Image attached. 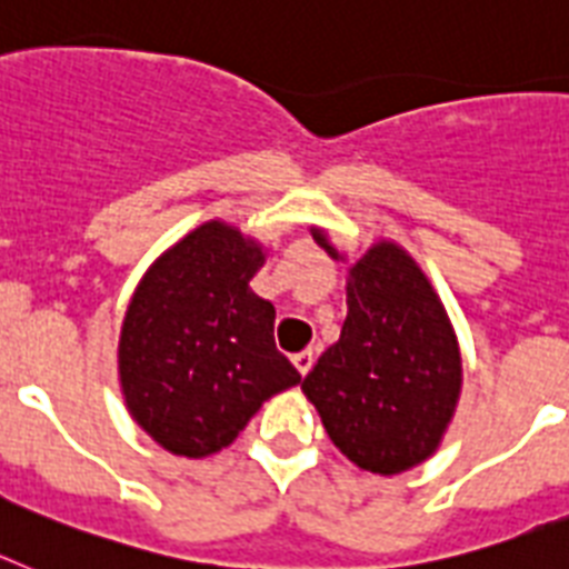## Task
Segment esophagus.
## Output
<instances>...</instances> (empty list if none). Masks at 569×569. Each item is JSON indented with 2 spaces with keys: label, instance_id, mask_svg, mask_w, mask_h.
<instances>
[{
  "label": "esophagus",
  "instance_id": "34e87169",
  "mask_svg": "<svg viewBox=\"0 0 569 569\" xmlns=\"http://www.w3.org/2000/svg\"><path fill=\"white\" fill-rule=\"evenodd\" d=\"M291 363H295V367H298V372H300V375H306V372H309V369H312V363H315V352H312V349H303V352L291 355Z\"/></svg>",
  "mask_w": 569,
  "mask_h": 569
}]
</instances>
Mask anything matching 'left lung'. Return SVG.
Masks as SVG:
<instances>
[{
  "label": "left lung",
  "mask_w": 569,
  "mask_h": 569,
  "mask_svg": "<svg viewBox=\"0 0 569 569\" xmlns=\"http://www.w3.org/2000/svg\"><path fill=\"white\" fill-rule=\"evenodd\" d=\"M315 240L332 257L323 231ZM340 340L303 378L335 447L395 476L427 461L461 392V355L441 300L412 257L378 243L349 269Z\"/></svg>",
  "instance_id": "8db88e82"
}]
</instances>
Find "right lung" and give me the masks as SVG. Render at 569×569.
Wrapping results in <instances>:
<instances>
[{"label":"right lung","mask_w":569,"mask_h":569,"mask_svg":"<svg viewBox=\"0 0 569 569\" xmlns=\"http://www.w3.org/2000/svg\"><path fill=\"white\" fill-rule=\"evenodd\" d=\"M260 246L206 223L151 266L128 306L120 380L134 421L168 452L211 456L300 372L274 346V306L249 280Z\"/></svg>","instance_id":"obj_1"}]
</instances>
